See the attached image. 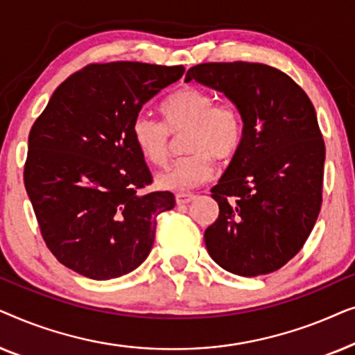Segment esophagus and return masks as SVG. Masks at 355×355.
Wrapping results in <instances>:
<instances>
[{
    "mask_svg": "<svg viewBox=\"0 0 355 355\" xmlns=\"http://www.w3.org/2000/svg\"><path fill=\"white\" fill-rule=\"evenodd\" d=\"M196 196L193 193H176V203L178 205H186V203H191L196 200Z\"/></svg>",
    "mask_w": 355,
    "mask_h": 355,
    "instance_id": "esophagus-1",
    "label": "esophagus"
}]
</instances>
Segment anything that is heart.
Masks as SVG:
<instances>
[{"label":"heart","instance_id":"heart-1","mask_svg":"<svg viewBox=\"0 0 355 355\" xmlns=\"http://www.w3.org/2000/svg\"><path fill=\"white\" fill-rule=\"evenodd\" d=\"M164 124L147 113L132 121V140L140 155L155 166H163L171 157L174 140L182 137L187 155L158 174L159 189L173 192L191 191L207 182L213 174V158L230 162L242 145V118L231 103H215L213 95L197 87H182L162 105Z\"/></svg>","mask_w":355,"mask_h":355}]
</instances>
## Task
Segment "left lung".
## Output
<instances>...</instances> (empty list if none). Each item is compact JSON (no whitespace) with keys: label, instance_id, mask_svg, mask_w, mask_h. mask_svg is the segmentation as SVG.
<instances>
[{"label":"left lung","instance_id":"obj_1","mask_svg":"<svg viewBox=\"0 0 355 355\" xmlns=\"http://www.w3.org/2000/svg\"><path fill=\"white\" fill-rule=\"evenodd\" d=\"M221 92L242 118V145L211 189L220 215L208 254L239 276L268 275L307 241L322 207L324 142L307 94L260 62H205L186 82Z\"/></svg>","mask_w":355,"mask_h":355}]
</instances>
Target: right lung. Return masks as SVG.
I'll return each mask as SVG.
<instances>
[{
  "label": "right lung",
  "mask_w": 355,
  "mask_h": 355,
  "mask_svg": "<svg viewBox=\"0 0 355 355\" xmlns=\"http://www.w3.org/2000/svg\"><path fill=\"white\" fill-rule=\"evenodd\" d=\"M182 74V66L90 64L58 87L33 123L24 184L48 249L76 273L119 278L152 250L157 216L176 200L142 192L152 174L130 128Z\"/></svg>",
  "instance_id": "obj_1"
}]
</instances>
